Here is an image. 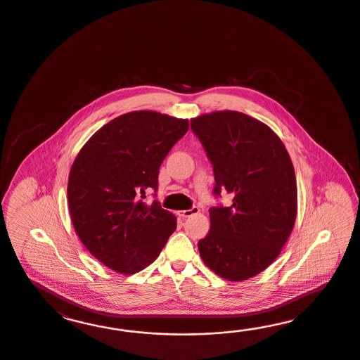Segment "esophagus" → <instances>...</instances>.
<instances>
[{"label": "esophagus", "mask_w": 360, "mask_h": 360, "mask_svg": "<svg viewBox=\"0 0 360 360\" xmlns=\"http://www.w3.org/2000/svg\"><path fill=\"white\" fill-rule=\"evenodd\" d=\"M199 212V208L193 207L190 208V210H182V211H178L176 214L179 215V217H182V218H188V217H193V215H195Z\"/></svg>", "instance_id": "1"}]
</instances>
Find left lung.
Returning <instances> with one entry per match:
<instances>
[{
    "instance_id": "1",
    "label": "left lung",
    "mask_w": 360,
    "mask_h": 360,
    "mask_svg": "<svg viewBox=\"0 0 360 360\" xmlns=\"http://www.w3.org/2000/svg\"><path fill=\"white\" fill-rule=\"evenodd\" d=\"M214 165L215 195L229 207L210 208V231L198 241L203 262L229 281H244L272 264L297 218L295 167L283 141L262 121L236 110L191 119Z\"/></svg>"
}]
</instances>
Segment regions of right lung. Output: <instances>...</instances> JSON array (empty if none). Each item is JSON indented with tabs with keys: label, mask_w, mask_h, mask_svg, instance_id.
<instances>
[{
	"label": "right lung",
	"mask_w": 360,
	"mask_h": 360,
	"mask_svg": "<svg viewBox=\"0 0 360 360\" xmlns=\"http://www.w3.org/2000/svg\"><path fill=\"white\" fill-rule=\"evenodd\" d=\"M187 131V119L134 110L107 122L77 153L67 184L71 220L83 245L112 271L140 272L176 229L174 214L140 198L157 191L160 166Z\"/></svg>",
	"instance_id": "1"
}]
</instances>
